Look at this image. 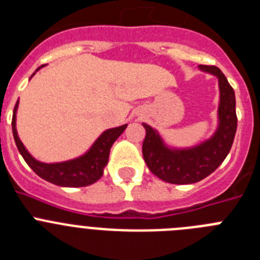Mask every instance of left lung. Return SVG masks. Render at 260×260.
Returning <instances> with one entry per match:
<instances>
[{
  "mask_svg": "<svg viewBox=\"0 0 260 260\" xmlns=\"http://www.w3.org/2000/svg\"><path fill=\"white\" fill-rule=\"evenodd\" d=\"M199 68L219 79V127L213 137L191 148L172 150L165 146L156 130L143 123L146 128V138L142 146L144 161L150 171L165 182L176 185L199 182L220 167L233 144L237 130L233 88L219 68L207 65H201Z\"/></svg>",
  "mask_w": 260,
  "mask_h": 260,
  "instance_id": "1",
  "label": "left lung"
}]
</instances>
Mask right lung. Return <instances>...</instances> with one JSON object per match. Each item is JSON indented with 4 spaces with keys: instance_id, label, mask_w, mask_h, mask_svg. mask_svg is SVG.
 <instances>
[{
    "instance_id": "obj_1",
    "label": "right lung",
    "mask_w": 260,
    "mask_h": 260,
    "mask_svg": "<svg viewBox=\"0 0 260 260\" xmlns=\"http://www.w3.org/2000/svg\"><path fill=\"white\" fill-rule=\"evenodd\" d=\"M18 103H19V100H18L15 108H14L11 127H13L14 141H15L20 155L23 156L24 161L28 164V167L39 177H41L43 180L48 181V182L54 183L57 186H63V187H82V186H88L95 183L104 173V168L108 164V158H109L110 147L116 142L117 138L122 134L126 126H127L122 125L118 126V127L105 130L96 139L92 147L80 157L73 158V160H69V161L45 164V162L38 161L36 158L32 157L28 151L26 150V147L23 146V143L20 142L19 137H18L17 126H15Z\"/></svg>"
}]
</instances>
